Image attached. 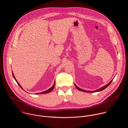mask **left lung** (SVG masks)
Instances as JSON below:
<instances>
[{
    "label": "left lung",
    "instance_id": "1",
    "mask_svg": "<svg viewBox=\"0 0 128 128\" xmlns=\"http://www.w3.org/2000/svg\"><path fill=\"white\" fill-rule=\"evenodd\" d=\"M112 81H111L109 84H108L107 85H106V86H104L103 87H102V88H100V89H99V90H97V91H86V90H82V89H80V88H79V87H78L76 85H75V86L76 87V88H77V89H78V90H80V91H82V92H87V93H94V92H98V91H102V90H104V89H105V88H106L111 83V82H112Z\"/></svg>",
    "mask_w": 128,
    "mask_h": 128
}]
</instances>
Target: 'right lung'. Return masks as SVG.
<instances>
[{
  "instance_id": "right-lung-1",
  "label": "right lung",
  "mask_w": 128,
  "mask_h": 128,
  "mask_svg": "<svg viewBox=\"0 0 128 128\" xmlns=\"http://www.w3.org/2000/svg\"><path fill=\"white\" fill-rule=\"evenodd\" d=\"M12 75H13V78H14V79H15V80L16 81V82H17V83L18 84V85L21 87V89H22V88L21 87V86H20V85L18 83V82L17 81V80H16V79H15V77H14V74H13V73H12ZM55 83H54V85H53V86L51 88H50L49 89H48V90H47V91H44V92H42V93H36V94H46V93H49V92H50L51 91H52L53 90V89H54V86H55Z\"/></svg>"
}]
</instances>
